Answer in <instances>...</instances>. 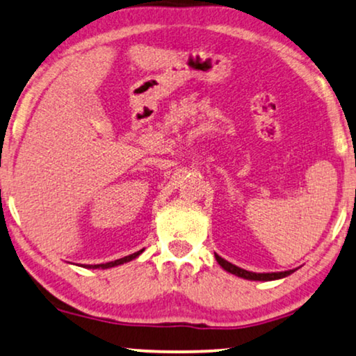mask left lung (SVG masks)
I'll list each match as a JSON object with an SVG mask.
<instances>
[{"instance_id": "1", "label": "left lung", "mask_w": 356, "mask_h": 356, "mask_svg": "<svg viewBox=\"0 0 356 356\" xmlns=\"http://www.w3.org/2000/svg\"><path fill=\"white\" fill-rule=\"evenodd\" d=\"M214 257H216V261L219 263V266H221L224 271L235 274V276H238V277L248 279V280H276V279L287 277L292 273H295V269H290V271H282V273H252V271H247V269H242V268L235 266V264H232V263L226 261V259L221 258L216 253H214Z\"/></svg>"}]
</instances>
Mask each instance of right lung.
<instances>
[{
	"label": "right lung",
	"instance_id": "obj_1",
	"mask_svg": "<svg viewBox=\"0 0 356 356\" xmlns=\"http://www.w3.org/2000/svg\"><path fill=\"white\" fill-rule=\"evenodd\" d=\"M140 253H143V250H140V252H135L132 254H129V257H124L121 259H116V261H109V263H104V264H87V266H83V268H88V269H108V268H114V266H119V264L132 261V259L137 258Z\"/></svg>",
	"mask_w": 356,
	"mask_h": 356
}]
</instances>
